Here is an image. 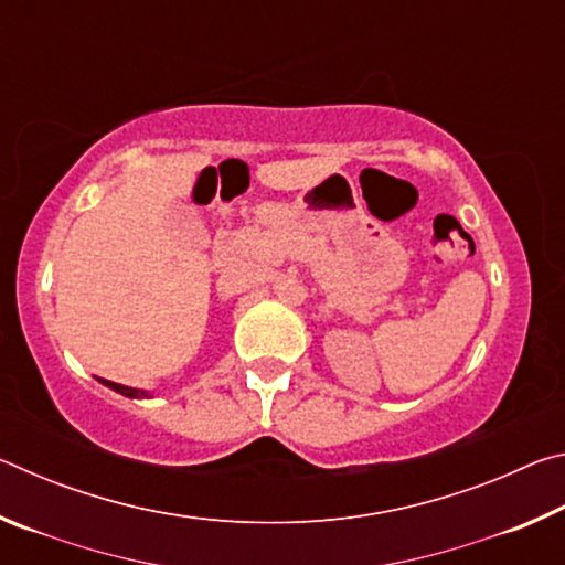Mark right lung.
<instances>
[{"label": "right lung", "mask_w": 565, "mask_h": 565, "mask_svg": "<svg viewBox=\"0 0 565 565\" xmlns=\"http://www.w3.org/2000/svg\"><path fill=\"white\" fill-rule=\"evenodd\" d=\"M104 386H109L111 391H117V394H121V396H127V398H149V394L147 391H141V388H131V386H124V384H114V381H107V379H99Z\"/></svg>", "instance_id": "add662e5"}]
</instances>
